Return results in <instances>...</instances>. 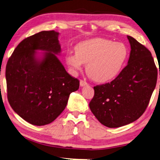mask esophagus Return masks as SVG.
<instances>
[{
  "label": "esophagus",
  "mask_w": 160,
  "mask_h": 160,
  "mask_svg": "<svg viewBox=\"0 0 160 160\" xmlns=\"http://www.w3.org/2000/svg\"><path fill=\"white\" fill-rule=\"evenodd\" d=\"M87 85H88V83L86 82V81H83V80L80 81V86H81V87H84V86H87Z\"/></svg>",
  "instance_id": "esophagus-1"
}]
</instances>
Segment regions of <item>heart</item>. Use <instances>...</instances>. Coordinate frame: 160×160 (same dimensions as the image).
Masks as SVG:
<instances>
[{
    "label": "heart",
    "instance_id": "obj_1",
    "mask_svg": "<svg viewBox=\"0 0 160 160\" xmlns=\"http://www.w3.org/2000/svg\"><path fill=\"white\" fill-rule=\"evenodd\" d=\"M129 56L124 43L104 38H94L80 42L75 46V53L66 56L68 66L73 71L87 64L86 72L97 83H107L116 78L124 68Z\"/></svg>",
    "mask_w": 160,
    "mask_h": 160
}]
</instances>
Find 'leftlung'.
I'll return each instance as SVG.
<instances>
[{
    "mask_svg": "<svg viewBox=\"0 0 160 160\" xmlns=\"http://www.w3.org/2000/svg\"><path fill=\"white\" fill-rule=\"evenodd\" d=\"M127 38L131 46L128 64L110 83L94 87V96L89 103L96 118L109 128L139 119L157 83V69L151 52L132 36Z\"/></svg>",
    "mask_w": 160,
    "mask_h": 160,
    "instance_id": "1",
    "label": "left lung"
}]
</instances>
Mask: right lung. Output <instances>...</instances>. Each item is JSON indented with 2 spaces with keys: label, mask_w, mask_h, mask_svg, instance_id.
Masks as SVG:
<instances>
[{
  "label": "right lung",
  "mask_w": 160,
  "mask_h": 160,
  "mask_svg": "<svg viewBox=\"0 0 160 160\" xmlns=\"http://www.w3.org/2000/svg\"><path fill=\"white\" fill-rule=\"evenodd\" d=\"M59 33L43 31L23 39L7 62L10 105L22 119L36 126L50 124L66 107L79 81L66 72L56 54L61 53ZM37 50L44 51L41 58Z\"/></svg>",
  "instance_id": "add662e5"
}]
</instances>
